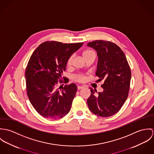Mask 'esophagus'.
Listing matches in <instances>:
<instances>
[{
    "label": "esophagus",
    "mask_w": 154,
    "mask_h": 154,
    "mask_svg": "<svg viewBox=\"0 0 154 154\" xmlns=\"http://www.w3.org/2000/svg\"><path fill=\"white\" fill-rule=\"evenodd\" d=\"M77 88H78V90H80V89H82V88H84V86H81V85H78V86H77Z\"/></svg>",
    "instance_id": "obj_1"
}]
</instances>
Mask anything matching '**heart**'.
<instances>
[{"label":"heart","instance_id":"1","mask_svg":"<svg viewBox=\"0 0 154 154\" xmlns=\"http://www.w3.org/2000/svg\"><path fill=\"white\" fill-rule=\"evenodd\" d=\"M93 54H94V52L92 50H87L83 52V56L84 57V58L85 59L87 57H88V56H90V55ZM72 58L73 57L72 56H71L69 57V59H68V61H67V66H70L72 63ZM74 79L78 82H83L85 81V77L82 75V74H78V75H76L75 76H74Z\"/></svg>","mask_w":154,"mask_h":154}]
</instances>
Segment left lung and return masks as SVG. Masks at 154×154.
<instances>
[{
  "mask_svg": "<svg viewBox=\"0 0 154 154\" xmlns=\"http://www.w3.org/2000/svg\"><path fill=\"white\" fill-rule=\"evenodd\" d=\"M97 52L98 57L96 75L102 85V92L90 87L87 99L90 110L94 114L107 118L116 114L128 96L131 71L124 52L111 42L96 40L87 44Z\"/></svg>",
  "mask_w": 154,
  "mask_h": 154,
  "instance_id": "obj_1",
  "label": "left lung"
}]
</instances>
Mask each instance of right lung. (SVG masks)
<instances>
[{"instance_id":"obj_1","label":"right lung","mask_w":154,"mask_h":154,"mask_svg":"<svg viewBox=\"0 0 154 154\" xmlns=\"http://www.w3.org/2000/svg\"><path fill=\"white\" fill-rule=\"evenodd\" d=\"M83 44L45 42L31 55L25 71L27 95L36 111L44 118L59 119L69 113L77 87L74 83L63 87L62 83L68 80L63 82L60 79L69 57ZM59 80L61 85L58 88Z\"/></svg>"}]
</instances>
